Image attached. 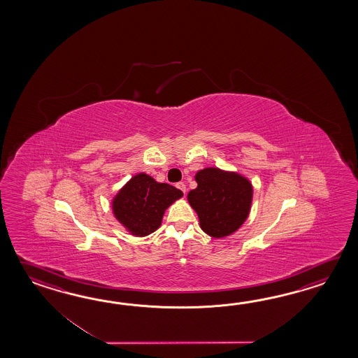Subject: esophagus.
Segmentation results:
<instances>
[{
    "instance_id": "obj_1",
    "label": "esophagus",
    "mask_w": 358,
    "mask_h": 358,
    "mask_svg": "<svg viewBox=\"0 0 358 358\" xmlns=\"http://www.w3.org/2000/svg\"><path fill=\"white\" fill-rule=\"evenodd\" d=\"M176 187H178L179 189L182 190V193H185V192H187V187H185V184L182 182H178V184H176Z\"/></svg>"
}]
</instances>
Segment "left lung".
Instances as JSON below:
<instances>
[{
	"instance_id": "8db88e82",
	"label": "left lung",
	"mask_w": 358,
	"mask_h": 358,
	"mask_svg": "<svg viewBox=\"0 0 358 358\" xmlns=\"http://www.w3.org/2000/svg\"><path fill=\"white\" fill-rule=\"evenodd\" d=\"M197 188L188 202L197 213L199 227L213 238L230 236L243 225L251 210L253 188L245 176L217 168L196 174Z\"/></svg>"
}]
</instances>
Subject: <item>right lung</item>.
Returning a JSON list of instances; mask_svg holds the SVG:
<instances>
[{
    "instance_id": "right-lung-1",
    "label": "right lung",
    "mask_w": 358,
    "mask_h": 358,
    "mask_svg": "<svg viewBox=\"0 0 358 358\" xmlns=\"http://www.w3.org/2000/svg\"><path fill=\"white\" fill-rule=\"evenodd\" d=\"M182 197V190L141 173L117 192L113 213L131 236H145L160 228L165 210Z\"/></svg>"
}]
</instances>
